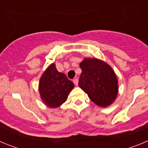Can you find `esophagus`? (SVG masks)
<instances>
[{"label":"esophagus","instance_id":"34e87169","mask_svg":"<svg viewBox=\"0 0 148 148\" xmlns=\"http://www.w3.org/2000/svg\"><path fill=\"white\" fill-rule=\"evenodd\" d=\"M73 83L75 84V85H78V78H75L74 80H73Z\"/></svg>","mask_w":148,"mask_h":148}]
</instances>
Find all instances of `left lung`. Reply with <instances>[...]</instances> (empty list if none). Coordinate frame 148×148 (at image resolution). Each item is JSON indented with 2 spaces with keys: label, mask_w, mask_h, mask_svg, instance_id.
Returning <instances> with one entry per match:
<instances>
[{
  "label": "left lung",
  "mask_w": 148,
  "mask_h": 148,
  "mask_svg": "<svg viewBox=\"0 0 148 148\" xmlns=\"http://www.w3.org/2000/svg\"><path fill=\"white\" fill-rule=\"evenodd\" d=\"M80 67L78 86L97 105L105 108L112 104L118 94V80L113 69L96 58H85Z\"/></svg>",
  "instance_id": "1"
}]
</instances>
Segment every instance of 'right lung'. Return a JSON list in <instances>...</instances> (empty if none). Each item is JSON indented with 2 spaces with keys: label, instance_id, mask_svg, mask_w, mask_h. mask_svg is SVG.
Wrapping results in <instances>:
<instances>
[{
  "label": "right lung",
  "instance_id": "obj_1",
  "mask_svg": "<svg viewBox=\"0 0 148 148\" xmlns=\"http://www.w3.org/2000/svg\"><path fill=\"white\" fill-rule=\"evenodd\" d=\"M73 87L74 84L65 74L57 70L55 64H52L40 78L39 92L46 105L54 108L66 101Z\"/></svg>",
  "mask_w": 148,
  "mask_h": 148
}]
</instances>
